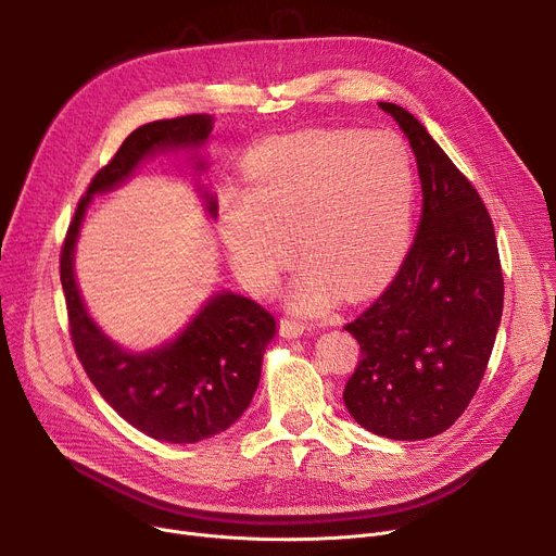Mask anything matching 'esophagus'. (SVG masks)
<instances>
[{"label":"esophagus","instance_id":"34e87169","mask_svg":"<svg viewBox=\"0 0 556 556\" xmlns=\"http://www.w3.org/2000/svg\"><path fill=\"white\" fill-rule=\"evenodd\" d=\"M304 331H306V325L298 323V319H293V317H281L279 319V333L283 338H300Z\"/></svg>","mask_w":556,"mask_h":556}]
</instances>
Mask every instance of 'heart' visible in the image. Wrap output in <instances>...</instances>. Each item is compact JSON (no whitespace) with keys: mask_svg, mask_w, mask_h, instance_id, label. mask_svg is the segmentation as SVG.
<instances>
[{"mask_svg":"<svg viewBox=\"0 0 556 556\" xmlns=\"http://www.w3.org/2000/svg\"><path fill=\"white\" fill-rule=\"evenodd\" d=\"M417 173L392 130H304L268 143L248 168V191L223 212V243L239 279L256 295L293 261L298 311L329 306L336 288L354 298L381 279L413 227Z\"/></svg>","mask_w":556,"mask_h":556,"instance_id":"1","label":"heart"}]
</instances>
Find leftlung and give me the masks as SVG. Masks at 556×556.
I'll return each instance as SVG.
<instances>
[{"label":"left lung","mask_w":556,"mask_h":556,"mask_svg":"<svg viewBox=\"0 0 556 556\" xmlns=\"http://www.w3.org/2000/svg\"><path fill=\"white\" fill-rule=\"evenodd\" d=\"M413 146L424 210L394 281L344 331L361 363L344 405L365 430L419 442L448 430L484 376L503 315V270L491 216L415 114L378 103Z\"/></svg>","instance_id":"1"}]
</instances>
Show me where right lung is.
I'll return each instance as SVG.
<instances>
[{
	"instance_id": "right-lung-1",
	"label": "right lung",
	"mask_w": 556,
	"mask_h": 556,
	"mask_svg": "<svg viewBox=\"0 0 556 556\" xmlns=\"http://www.w3.org/2000/svg\"><path fill=\"white\" fill-rule=\"evenodd\" d=\"M212 130L210 114H187L132 130L78 202L61 254L72 340L83 369L116 415L168 444H195L241 419L258 388L263 354L277 333L275 317L250 298L216 290L178 336L146 352H130L105 336L87 311L74 254L94 195L122 187L143 162L157 155L187 153L202 173L207 162L198 151ZM195 187L204 210L216 218V195L204 185Z\"/></svg>"
}]
</instances>
